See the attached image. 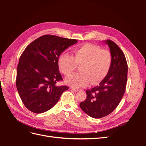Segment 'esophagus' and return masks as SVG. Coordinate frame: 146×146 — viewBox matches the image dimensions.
Masks as SVG:
<instances>
[{
	"mask_svg": "<svg viewBox=\"0 0 146 146\" xmlns=\"http://www.w3.org/2000/svg\"><path fill=\"white\" fill-rule=\"evenodd\" d=\"M70 90H72V91H74V92H76L78 91V89H77V88H73V87L70 88Z\"/></svg>",
	"mask_w": 146,
	"mask_h": 146,
	"instance_id": "1",
	"label": "esophagus"
}]
</instances>
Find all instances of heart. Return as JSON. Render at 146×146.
<instances>
[{
    "label": "heart",
    "instance_id": "b5f03b06",
    "mask_svg": "<svg viewBox=\"0 0 146 146\" xmlns=\"http://www.w3.org/2000/svg\"><path fill=\"white\" fill-rule=\"evenodd\" d=\"M74 55L68 53L61 54L58 58L60 70L68 76L80 66V72L66 79V82L74 87H82L90 82L96 85L107 76L112 63L111 52L101 49L98 46L86 44L74 49Z\"/></svg>",
    "mask_w": 146,
    "mask_h": 146
}]
</instances>
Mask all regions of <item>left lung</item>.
<instances>
[{
    "label": "left lung",
    "mask_w": 146,
    "mask_h": 146,
    "mask_svg": "<svg viewBox=\"0 0 146 146\" xmlns=\"http://www.w3.org/2000/svg\"><path fill=\"white\" fill-rule=\"evenodd\" d=\"M112 56L111 68L99 85L86 90V99L80 104L83 111L93 118L108 115L117 107L124 94L128 66L123 52L115 42L108 39Z\"/></svg>",
    "instance_id": "1"
}]
</instances>
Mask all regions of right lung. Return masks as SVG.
Segmentation results:
<instances>
[{"label":"right lung","instance_id":"1","mask_svg":"<svg viewBox=\"0 0 146 146\" xmlns=\"http://www.w3.org/2000/svg\"><path fill=\"white\" fill-rule=\"evenodd\" d=\"M77 42L74 39L46 35L25 48L17 68L16 87L25 107L35 113L48 111L68 90L56 86L63 80L58 58L66 48Z\"/></svg>","mask_w":146,"mask_h":146}]
</instances>
